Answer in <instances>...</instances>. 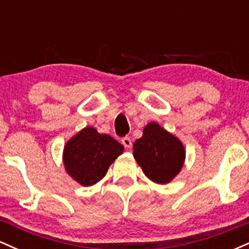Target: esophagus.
I'll list each match as a JSON object with an SVG mask.
<instances>
[{
    "label": "esophagus",
    "mask_w": 249,
    "mask_h": 249,
    "mask_svg": "<svg viewBox=\"0 0 249 249\" xmlns=\"http://www.w3.org/2000/svg\"><path fill=\"white\" fill-rule=\"evenodd\" d=\"M122 144L124 145V147H126V148L132 147V142H131V139L128 138V137H125V138L122 139Z\"/></svg>",
    "instance_id": "esophagus-1"
}]
</instances>
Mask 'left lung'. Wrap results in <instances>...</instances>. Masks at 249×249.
Returning <instances> with one entry per match:
<instances>
[{
  "mask_svg": "<svg viewBox=\"0 0 249 249\" xmlns=\"http://www.w3.org/2000/svg\"><path fill=\"white\" fill-rule=\"evenodd\" d=\"M181 142L156 122L148 123L142 138L133 144V157L145 176L157 184H167L185 161Z\"/></svg>",
  "mask_w": 249,
  "mask_h": 249,
  "instance_id": "obj_1",
  "label": "left lung"
}]
</instances>
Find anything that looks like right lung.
<instances>
[{"mask_svg": "<svg viewBox=\"0 0 249 249\" xmlns=\"http://www.w3.org/2000/svg\"><path fill=\"white\" fill-rule=\"evenodd\" d=\"M123 151L124 146L115 138L87 126L65 144L63 162L71 178L83 186H91L104 178Z\"/></svg>", "mask_w": 249, "mask_h": 249, "instance_id": "add662e5", "label": "right lung"}]
</instances>
